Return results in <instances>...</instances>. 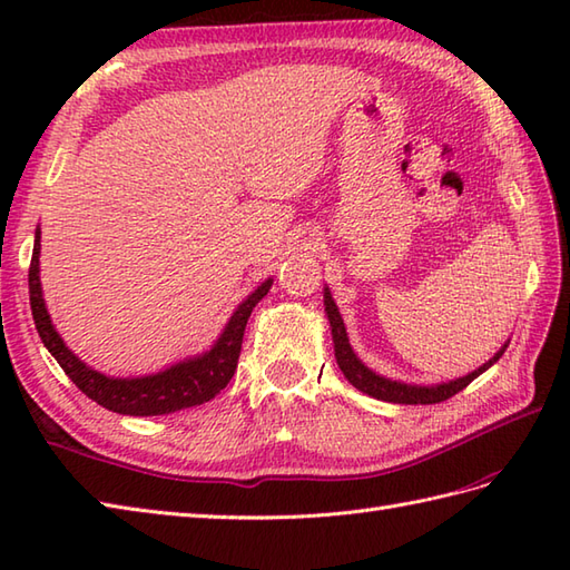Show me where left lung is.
<instances>
[{"label":"left lung","mask_w":570,"mask_h":570,"mask_svg":"<svg viewBox=\"0 0 570 570\" xmlns=\"http://www.w3.org/2000/svg\"><path fill=\"white\" fill-rule=\"evenodd\" d=\"M323 304H325V313H328V321H331L337 367L343 370L345 380L353 384L355 390L365 392V394H370L374 399H382V402H392V404H439V402H445V399H451L458 392H463L465 386L475 377H480L482 372L490 370L494 362L502 357L504 350H507V343H504L498 350V353H494V357L485 362V365L478 367L475 372L465 374V377L453 380V382L435 384V386H419V384L394 382V380L380 377L377 372H372L370 367L362 365V360L353 353V347H350V341H347V333H345V323L341 318V311H337L328 288H325V292H323Z\"/></svg>","instance_id":"left-lung-1"}]
</instances>
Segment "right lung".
<instances>
[{
    "label": "right lung",
    "instance_id": "right-lung-1",
    "mask_svg": "<svg viewBox=\"0 0 570 570\" xmlns=\"http://www.w3.org/2000/svg\"><path fill=\"white\" fill-rule=\"evenodd\" d=\"M39 252H41V229H36L33 239V254H31V266H29V301H31V316L36 323V331H39L41 343L48 347L58 365L70 377V382L78 386V390L98 402L100 406L115 411V414L125 416H161V414H174L180 409L200 406L210 402L215 394L225 390L227 382L233 380L237 370L239 350H242V337H245V325L252 316V308L259 304L272 288V278H266L262 286L254 288V292L242 301L233 318L227 321L223 335L217 337V343L198 357H190L178 362V365L168 367L164 372L147 374V377H135V380H119V377H107V374L92 370L80 362L76 355L70 353L66 343L60 341L56 333L51 316H48L43 294H41V278H39Z\"/></svg>",
    "mask_w": 570,
    "mask_h": 570
}]
</instances>
